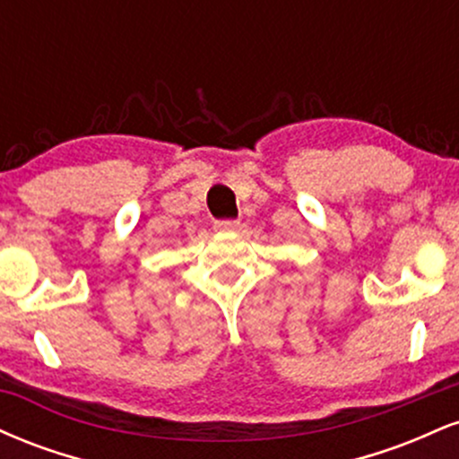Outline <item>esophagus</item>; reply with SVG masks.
Returning <instances> with one entry per match:
<instances>
[{"instance_id":"obj_1","label":"esophagus","mask_w":459,"mask_h":459,"mask_svg":"<svg viewBox=\"0 0 459 459\" xmlns=\"http://www.w3.org/2000/svg\"><path fill=\"white\" fill-rule=\"evenodd\" d=\"M215 229H218V230H237V229H239V222H237V220H218V222H215Z\"/></svg>"}]
</instances>
